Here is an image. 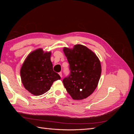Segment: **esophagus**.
I'll use <instances>...</instances> for the list:
<instances>
[{
    "instance_id": "34e87169",
    "label": "esophagus",
    "mask_w": 134,
    "mask_h": 134,
    "mask_svg": "<svg viewBox=\"0 0 134 134\" xmlns=\"http://www.w3.org/2000/svg\"><path fill=\"white\" fill-rule=\"evenodd\" d=\"M59 74L61 78H62V76H63V75H62V72H59Z\"/></svg>"
}]
</instances>
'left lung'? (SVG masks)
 <instances>
[{
	"label": "left lung",
	"instance_id": "8db88e82",
	"mask_svg": "<svg viewBox=\"0 0 134 134\" xmlns=\"http://www.w3.org/2000/svg\"><path fill=\"white\" fill-rule=\"evenodd\" d=\"M69 64L70 74L63 82L72 99H83L90 96L97 87L101 65L96 55L87 47L76 44L72 49L64 48Z\"/></svg>",
	"mask_w": 134,
	"mask_h": 134
}]
</instances>
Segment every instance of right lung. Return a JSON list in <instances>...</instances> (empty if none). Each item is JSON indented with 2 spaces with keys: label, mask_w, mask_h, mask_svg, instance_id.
Instances as JSON below:
<instances>
[{
  "label": "right lung",
  "mask_w": 134,
  "mask_h": 134,
  "mask_svg": "<svg viewBox=\"0 0 134 134\" xmlns=\"http://www.w3.org/2000/svg\"><path fill=\"white\" fill-rule=\"evenodd\" d=\"M51 52L44 53L41 48L28 55L21 69L22 82L26 90L35 96L47 92L60 75L53 70Z\"/></svg>",
  "instance_id": "right-lung-1"
}]
</instances>
